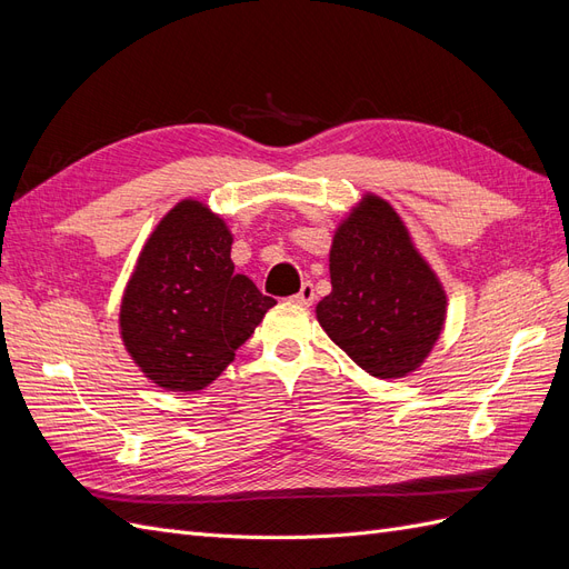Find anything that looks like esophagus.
<instances>
[{
    "instance_id": "1",
    "label": "esophagus",
    "mask_w": 569,
    "mask_h": 569,
    "mask_svg": "<svg viewBox=\"0 0 569 569\" xmlns=\"http://www.w3.org/2000/svg\"><path fill=\"white\" fill-rule=\"evenodd\" d=\"M313 299H316V289H313V284H311V282H303V284H301V289L297 291V295L291 297V301H295V303H301V306H311V303H313Z\"/></svg>"
}]
</instances>
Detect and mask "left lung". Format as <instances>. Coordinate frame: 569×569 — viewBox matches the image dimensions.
<instances>
[{"label": "left lung", "mask_w": 569, "mask_h": 569, "mask_svg": "<svg viewBox=\"0 0 569 569\" xmlns=\"http://www.w3.org/2000/svg\"><path fill=\"white\" fill-rule=\"evenodd\" d=\"M318 322L380 380L418 370L446 320V291L389 201L366 194L335 232Z\"/></svg>", "instance_id": "left-lung-1"}]
</instances>
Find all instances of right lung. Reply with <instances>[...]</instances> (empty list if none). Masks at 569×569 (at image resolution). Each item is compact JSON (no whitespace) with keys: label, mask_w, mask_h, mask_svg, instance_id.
Here are the masks:
<instances>
[{"label":"right lung","mask_w":569,"mask_h":569,"mask_svg":"<svg viewBox=\"0 0 569 569\" xmlns=\"http://www.w3.org/2000/svg\"><path fill=\"white\" fill-rule=\"evenodd\" d=\"M232 232L184 199L147 239L120 303V337L153 385L199 391L226 370L274 299L234 272Z\"/></svg>","instance_id":"obj_1"}]
</instances>
